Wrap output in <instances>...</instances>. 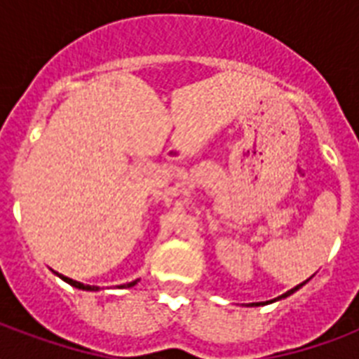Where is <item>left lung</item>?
<instances>
[{
  "instance_id": "obj_1",
  "label": "left lung",
  "mask_w": 359,
  "mask_h": 359,
  "mask_svg": "<svg viewBox=\"0 0 359 359\" xmlns=\"http://www.w3.org/2000/svg\"><path fill=\"white\" fill-rule=\"evenodd\" d=\"M307 281H309V279H306V281H304V283H300V285H296L294 289H290V290H287V292H285V294L278 296V298H273V300H268V302H253V304H250V307H257V306H266V304H273V302H278V300H283V298H287V296H290V294H294L296 290H298V289H302V287H304V285H306V283H307Z\"/></svg>"
}]
</instances>
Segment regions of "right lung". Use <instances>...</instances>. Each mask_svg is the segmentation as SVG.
I'll use <instances>...</instances> for the list:
<instances>
[{
  "label": "right lung",
  "instance_id": "right-lung-1",
  "mask_svg": "<svg viewBox=\"0 0 359 359\" xmlns=\"http://www.w3.org/2000/svg\"><path fill=\"white\" fill-rule=\"evenodd\" d=\"M55 276H59V278L63 279V281H67V283L72 285V287H76V289H80V290H100L98 287H95V285H83V283H80V281H74V279L67 278V276H63V273L55 272ZM137 281H140V279H135V281H130V283L119 285V289H130V287H134Z\"/></svg>",
  "mask_w": 359,
  "mask_h": 359
}]
</instances>
